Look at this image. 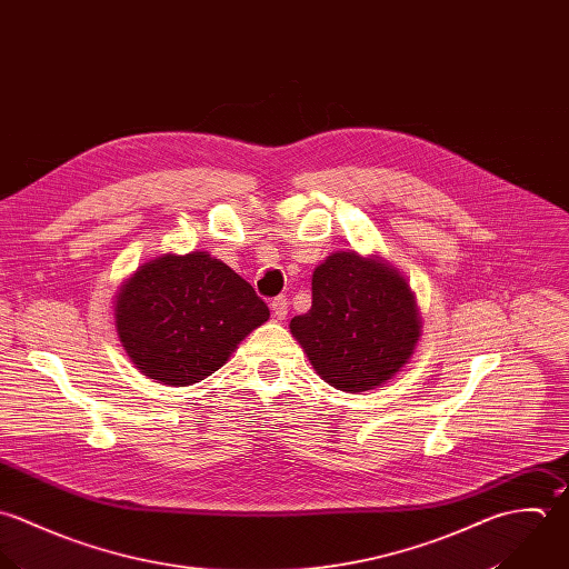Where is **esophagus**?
<instances>
[{"label":"esophagus","mask_w":569,"mask_h":569,"mask_svg":"<svg viewBox=\"0 0 569 569\" xmlns=\"http://www.w3.org/2000/svg\"><path fill=\"white\" fill-rule=\"evenodd\" d=\"M271 311H273V316H276L278 320H284L287 313H289V300H287L284 296L273 298V300H271Z\"/></svg>","instance_id":"34e87169"}]
</instances>
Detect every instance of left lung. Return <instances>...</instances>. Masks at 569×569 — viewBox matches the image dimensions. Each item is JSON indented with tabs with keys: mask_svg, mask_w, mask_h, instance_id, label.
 Returning a JSON list of instances; mask_svg holds the SVG:
<instances>
[{
	"mask_svg": "<svg viewBox=\"0 0 569 569\" xmlns=\"http://www.w3.org/2000/svg\"><path fill=\"white\" fill-rule=\"evenodd\" d=\"M311 291V309L289 327L331 386L371 390L408 362L419 320L415 298L395 269L356 251H336L313 271Z\"/></svg>",
	"mask_w": 569,
	"mask_h": 569,
	"instance_id": "1",
	"label": "left lung"
}]
</instances>
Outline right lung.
<instances>
[{
	"label": "right lung",
	"instance_id": "right-lung-1",
	"mask_svg": "<svg viewBox=\"0 0 569 569\" xmlns=\"http://www.w3.org/2000/svg\"><path fill=\"white\" fill-rule=\"evenodd\" d=\"M114 318L141 373L190 386L218 371L269 309L224 262L191 251L146 262L117 296Z\"/></svg>",
	"mask_w": 569,
	"mask_h": 569
}]
</instances>
